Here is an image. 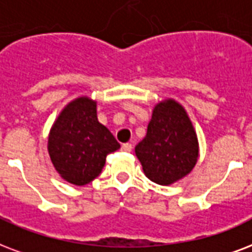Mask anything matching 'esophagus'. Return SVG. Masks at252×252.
Listing matches in <instances>:
<instances>
[{"label": "esophagus", "mask_w": 252, "mask_h": 252, "mask_svg": "<svg viewBox=\"0 0 252 252\" xmlns=\"http://www.w3.org/2000/svg\"><path fill=\"white\" fill-rule=\"evenodd\" d=\"M121 150H122V151H125V153H131L132 146L130 143H124L122 144V147H121Z\"/></svg>", "instance_id": "obj_1"}]
</instances>
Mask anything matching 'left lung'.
Returning <instances> with one entry per match:
<instances>
[{
	"label": "left lung",
	"mask_w": 252,
	"mask_h": 252,
	"mask_svg": "<svg viewBox=\"0 0 252 252\" xmlns=\"http://www.w3.org/2000/svg\"><path fill=\"white\" fill-rule=\"evenodd\" d=\"M135 155L144 175L157 184H172L192 171L198 158V144L181 105L168 99L155 106L147 134L135 146Z\"/></svg>",
	"instance_id": "1"
}]
</instances>
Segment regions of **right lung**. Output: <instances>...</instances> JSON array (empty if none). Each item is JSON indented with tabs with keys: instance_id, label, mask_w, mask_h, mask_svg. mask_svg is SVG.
Instances as JSON below:
<instances>
[{
	"instance_id": "obj_1",
	"label": "right lung",
	"mask_w": 252,
	"mask_h": 252,
	"mask_svg": "<svg viewBox=\"0 0 252 252\" xmlns=\"http://www.w3.org/2000/svg\"><path fill=\"white\" fill-rule=\"evenodd\" d=\"M120 148L113 134L97 120L95 102L88 97L72 101L60 113L48 136V154L64 180L75 185L93 181L106 157Z\"/></svg>"
}]
</instances>
